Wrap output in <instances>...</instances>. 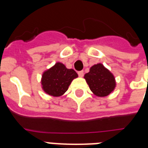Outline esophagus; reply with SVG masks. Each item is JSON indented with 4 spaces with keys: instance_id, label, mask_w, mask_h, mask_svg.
<instances>
[{
    "instance_id": "obj_1",
    "label": "esophagus",
    "mask_w": 148,
    "mask_h": 148,
    "mask_svg": "<svg viewBox=\"0 0 148 148\" xmlns=\"http://www.w3.org/2000/svg\"><path fill=\"white\" fill-rule=\"evenodd\" d=\"M77 74L80 77H83L84 76V71H78L77 72Z\"/></svg>"
}]
</instances>
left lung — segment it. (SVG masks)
Here are the masks:
<instances>
[{"mask_svg":"<svg viewBox=\"0 0 148 148\" xmlns=\"http://www.w3.org/2000/svg\"><path fill=\"white\" fill-rule=\"evenodd\" d=\"M90 90L98 97H105L115 88L114 77L103 64H97L90 67V71L84 75Z\"/></svg>","mask_w":148,"mask_h":148,"instance_id":"left-lung-1","label":"left lung"}]
</instances>
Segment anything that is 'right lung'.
Returning a JSON list of instances; mask_svg holds the SVG:
<instances>
[{"label": "right lung", "instance_id": "obj_1", "mask_svg": "<svg viewBox=\"0 0 148 148\" xmlns=\"http://www.w3.org/2000/svg\"><path fill=\"white\" fill-rule=\"evenodd\" d=\"M77 74L73 69H67L61 63L55 65L43 74L41 84L43 90L49 95L59 97L64 95Z\"/></svg>", "mask_w": 148, "mask_h": 148}]
</instances>
